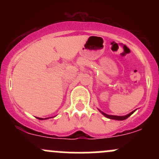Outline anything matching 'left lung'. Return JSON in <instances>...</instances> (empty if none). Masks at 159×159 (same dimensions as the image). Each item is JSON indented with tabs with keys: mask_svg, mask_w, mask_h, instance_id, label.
I'll return each mask as SVG.
<instances>
[{
	"mask_svg": "<svg viewBox=\"0 0 159 159\" xmlns=\"http://www.w3.org/2000/svg\"><path fill=\"white\" fill-rule=\"evenodd\" d=\"M98 110H99V109H98ZM99 111H100L101 113L102 114V115H105V116L106 117V118H110V119L118 120V121H122V120H125V119H126V118H129V116H131V115H132V114L134 113V111H135V110H134V111H131V113L128 114V115H125V116H117V115H107V114L104 113L103 111H100V110H99Z\"/></svg>",
	"mask_w": 159,
	"mask_h": 159,
	"instance_id": "left-lung-1",
	"label": "left lung"
}]
</instances>
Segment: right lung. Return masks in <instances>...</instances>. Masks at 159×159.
Here are the masks:
<instances>
[{"mask_svg": "<svg viewBox=\"0 0 159 159\" xmlns=\"http://www.w3.org/2000/svg\"><path fill=\"white\" fill-rule=\"evenodd\" d=\"M38 118V119H39V120H44V118ZM48 118H45L44 119H48Z\"/></svg>", "mask_w": 159, "mask_h": 159, "instance_id": "obj_1", "label": "right lung"}]
</instances>
